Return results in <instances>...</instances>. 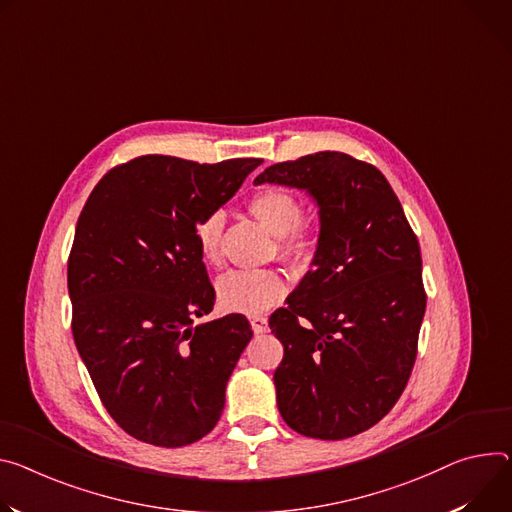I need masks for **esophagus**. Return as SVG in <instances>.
Returning a JSON list of instances; mask_svg holds the SVG:
<instances>
[{
  "label": "esophagus",
  "mask_w": 512,
  "mask_h": 512,
  "mask_svg": "<svg viewBox=\"0 0 512 512\" xmlns=\"http://www.w3.org/2000/svg\"><path fill=\"white\" fill-rule=\"evenodd\" d=\"M251 327L257 335H263L267 331V318L265 316H251Z\"/></svg>",
  "instance_id": "34e87169"
}]
</instances>
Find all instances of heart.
<instances>
[{
	"label": "heart",
	"instance_id": "1",
	"mask_svg": "<svg viewBox=\"0 0 512 512\" xmlns=\"http://www.w3.org/2000/svg\"><path fill=\"white\" fill-rule=\"evenodd\" d=\"M251 216L277 237V251L292 263H306L314 251V226L302 218L298 198L282 188H263L247 204ZM224 214H206L196 224V245L206 265L220 263ZM288 284L277 269H237L222 275L216 296L224 310L239 314H261L286 296Z\"/></svg>",
	"mask_w": 512,
	"mask_h": 512
}]
</instances>
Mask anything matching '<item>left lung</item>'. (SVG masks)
Listing matches in <instances>:
<instances>
[{
    "instance_id": "1",
    "label": "left lung",
    "mask_w": 512,
    "mask_h": 512,
    "mask_svg": "<svg viewBox=\"0 0 512 512\" xmlns=\"http://www.w3.org/2000/svg\"><path fill=\"white\" fill-rule=\"evenodd\" d=\"M255 183L304 190L320 218L312 269L269 318L284 345L277 408L306 437L359 435L410 378L427 306L421 247L382 171L351 155L275 163Z\"/></svg>"
}]
</instances>
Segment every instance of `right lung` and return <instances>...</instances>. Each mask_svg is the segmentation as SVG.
<instances>
[{
  "instance_id": "right-lung-1",
  "label": "right lung",
  "mask_w": 512,
  "mask_h": 512,
  "mask_svg": "<svg viewBox=\"0 0 512 512\" xmlns=\"http://www.w3.org/2000/svg\"><path fill=\"white\" fill-rule=\"evenodd\" d=\"M261 163L136 157L108 171L81 210L67 265L73 339L106 410L138 441L190 445L222 414L253 331L243 314L194 327L216 300L196 224Z\"/></svg>"
}]
</instances>
